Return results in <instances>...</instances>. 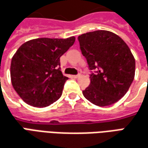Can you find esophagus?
<instances>
[{
    "label": "esophagus",
    "instance_id": "esophagus-1",
    "mask_svg": "<svg viewBox=\"0 0 148 148\" xmlns=\"http://www.w3.org/2000/svg\"><path fill=\"white\" fill-rule=\"evenodd\" d=\"M80 76H81V74H76V75H74L73 77H74V78H77V77H80Z\"/></svg>",
    "mask_w": 148,
    "mask_h": 148
}]
</instances>
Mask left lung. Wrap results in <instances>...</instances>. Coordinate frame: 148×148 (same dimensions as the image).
Instances as JSON below:
<instances>
[{
  "mask_svg": "<svg viewBox=\"0 0 148 148\" xmlns=\"http://www.w3.org/2000/svg\"><path fill=\"white\" fill-rule=\"evenodd\" d=\"M82 55L90 71V83L82 94L96 106L112 105L122 99L135 77V60L118 35L96 30L78 36ZM92 72V71H91Z\"/></svg>",
  "mask_w": 148,
  "mask_h": 148,
  "instance_id": "left-lung-1",
  "label": "left lung"
}]
</instances>
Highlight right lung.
<instances>
[{"label": "right lung", "mask_w": 148, "mask_h": 148, "mask_svg": "<svg viewBox=\"0 0 148 148\" xmlns=\"http://www.w3.org/2000/svg\"><path fill=\"white\" fill-rule=\"evenodd\" d=\"M75 38H37L25 42L11 61L13 88L25 103L35 107L49 106L59 99L68 77L60 68V57Z\"/></svg>", "instance_id": "right-lung-1"}]
</instances>
